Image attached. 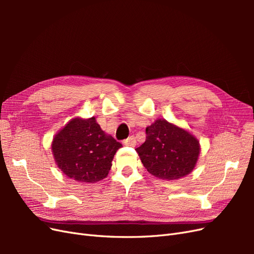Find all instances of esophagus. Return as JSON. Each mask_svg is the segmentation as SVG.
Wrapping results in <instances>:
<instances>
[{
	"instance_id": "1",
	"label": "esophagus",
	"mask_w": 254,
	"mask_h": 254,
	"mask_svg": "<svg viewBox=\"0 0 254 254\" xmlns=\"http://www.w3.org/2000/svg\"><path fill=\"white\" fill-rule=\"evenodd\" d=\"M135 144H136V141H135V137H134L133 135L129 136L128 139L124 140V145H126V146H130V147H134Z\"/></svg>"
}]
</instances>
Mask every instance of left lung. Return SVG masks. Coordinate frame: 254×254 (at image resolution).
<instances>
[{"instance_id":"1","label":"left lung","mask_w":254,"mask_h":254,"mask_svg":"<svg viewBox=\"0 0 254 254\" xmlns=\"http://www.w3.org/2000/svg\"><path fill=\"white\" fill-rule=\"evenodd\" d=\"M135 150L152 176L176 180L194 170L200 145L187 130L159 119L146 128V140Z\"/></svg>"}]
</instances>
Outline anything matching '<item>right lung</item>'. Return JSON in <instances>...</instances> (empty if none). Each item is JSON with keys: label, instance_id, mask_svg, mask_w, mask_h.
I'll use <instances>...</instances> for the list:
<instances>
[{"label": "right lung", "instance_id": "1", "mask_svg": "<svg viewBox=\"0 0 254 254\" xmlns=\"http://www.w3.org/2000/svg\"><path fill=\"white\" fill-rule=\"evenodd\" d=\"M122 144L106 134L95 118H76L54 136L52 151L58 167L78 182L94 183L106 178Z\"/></svg>", "mask_w": 254, "mask_h": 254}]
</instances>
